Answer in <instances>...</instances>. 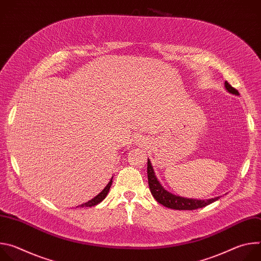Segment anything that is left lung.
Segmentation results:
<instances>
[{
	"mask_svg": "<svg viewBox=\"0 0 261 261\" xmlns=\"http://www.w3.org/2000/svg\"><path fill=\"white\" fill-rule=\"evenodd\" d=\"M225 89L233 94V95H239L238 90H236L233 87H231L227 82H225ZM147 179H148V187H150L151 193L154 196V198L161 203L162 205L173 208V210H197L200 207H203L205 205H208L210 203L218 200L220 197H215L211 199H193V198H186L181 196L174 195L168 191H166L162 185L159 182L157 179L152 163L151 161L147 159Z\"/></svg>",
	"mask_w": 261,
	"mask_h": 261,
	"instance_id": "left-lung-1",
	"label": "left lung"
}]
</instances>
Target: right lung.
<instances>
[{"label": "right lung", "instance_id": "add662e5", "mask_svg": "<svg viewBox=\"0 0 261 261\" xmlns=\"http://www.w3.org/2000/svg\"><path fill=\"white\" fill-rule=\"evenodd\" d=\"M111 184H113V177L110 178L109 182L106 185V187H105L97 196H95L93 199L89 200L88 202L83 203V204L80 205V206H81V207H84V206H86V207H91V206H95V205H97L98 203H100V202L106 197V195L108 194L109 189H110V187H111Z\"/></svg>", "mask_w": 261, "mask_h": 261}]
</instances>
